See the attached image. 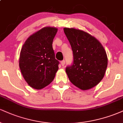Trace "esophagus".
<instances>
[{"label": "esophagus", "instance_id": "1", "mask_svg": "<svg viewBox=\"0 0 123 123\" xmlns=\"http://www.w3.org/2000/svg\"><path fill=\"white\" fill-rule=\"evenodd\" d=\"M65 63V61L64 60L61 61V65L62 66H64Z\"/></svg>", "mask_w": 123, "mask_h": 123}]
</instances>
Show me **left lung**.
I'll use <instances>...</instances> for the list:
<instances>
[{
	"instance_id": "8db88e82",
	"label": "left lung",
	"mask_w": 123,
	"mask_h": 123,
	"mask_svg": "<svg viewBox=\"0 0 123 123\" xmlns=\"http://www.w3.org/2000/svg\"><path fill=\"white\" fill-rule=\"evenodd\" d=\"M73 51V62L66 68L70 82L87 90L97 86L104 78L108 66L104 48L94 36L74 28H63Z\"/></svg>"
}]
</instances>
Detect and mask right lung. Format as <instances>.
Segmentation results:
<instances>
[{
  "label": "right lung",
  "mask_w": 123,
  "mask_h": 123,
  "mask_svg": "<svg viewBox=\"0 0 123 123\" xmlns=\"http://www.w3.org/2000/svg\"><path fill=\"white\" fill-rule=\"evenodd\" d=\"M57 28L44 27L26 39L21 49L19 66L26 83L40 90L50 84L58 69L53 49Z\"/></svg>",
  "instance_id": "1"
}]
</instances>
